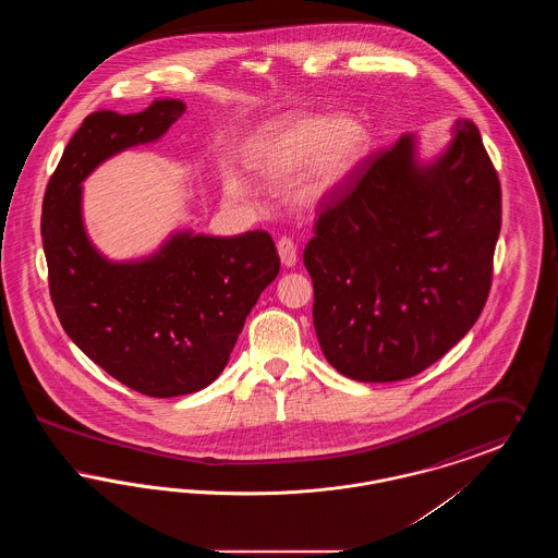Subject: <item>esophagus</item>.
I'll use <instances>...</instances> for the list:
<instances>
[{"instance_id": "esophagus-1", "label": "esophagus", "mask_w": 558, "mask_h": 558, "mask_svg": "<svg viewBox=\"0 0 558 558\" xmlns=\"http://www.w3.org/2000/svg\"><path fill=\"white\" fill-rule=\"evenodd\" d=\"M278 255H280V262L287 267H292L296 264L299 255H296V242L289 239V236H282L278 240Z\"/></svg>"}]
</instances>
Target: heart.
<instances>
[{"label": "heart", "instance_id": "b5f03b06", "mask_svg": "<svg viewBox=\"0 0 558 558\" xmlns=\"http://www.w3.org/2000/svg\"><path fill=\"white\" fill-rule=\"evenodd\" d=\"M371 153V132L355 117L292 112L274 119L244 144L246 167L266 182H284L300 167L294 198L318 205L355 175ZM226 192L240 196L246 182L226 175Z\"/></svg>", "mask_w": 558, "mask_h": 558}]
</instances>
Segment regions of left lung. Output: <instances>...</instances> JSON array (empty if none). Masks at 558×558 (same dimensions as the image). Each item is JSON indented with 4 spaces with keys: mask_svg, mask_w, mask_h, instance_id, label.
Returning <instances> with one entry per match:
<instances>
[{
    "mask_svg": "<svg viewBox=\"0 0 558 558\" xmlns=\"http://www.w3.org/2000/svg\"><path fill=\"white\" fill-rule=\"evenodd\" d=\"M500 223V180L473 121L458 119L430 162L410 133L364 160L303 253L330 366L393 383L444 357L483 312Z\"/></svg>",
    "mask_w": 558,
    "mask_h": 558,
    "instance_id": "left-lung-1",
    "label": "left lung"
}]
</instances>
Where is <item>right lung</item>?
I'll list each match as a JSON object with an SVG mask.
<instances>
[{
  "mask_svg": "<svg viewBox=\"0 0 558 558\" xmlns=\"http://www.w3.org/2000/svg\"><path fill=\"white\" fill-rule=\"evenodd\" d=\"M184 110L180 100H155L135 114L85 117L41 207L50 296L64 332L112 378L150 398L211 385L280 271L264 230L234 239L175 232L155 255L123 264L108 262L87 239L81 182L108 157L159 140Z\"/></svg>",
  "mask_w": 558,
  "mask_h": 558,
  "instance_id": "right-lung-1",
  "label": "right lung"
}]
</instances>
